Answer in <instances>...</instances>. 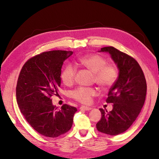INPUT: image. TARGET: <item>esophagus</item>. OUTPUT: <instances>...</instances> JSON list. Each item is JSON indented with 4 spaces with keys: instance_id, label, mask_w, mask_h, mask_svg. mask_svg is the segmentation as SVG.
I'll use <instances>...</instances> for the list:
<instances>
[{
    "instance_id": "esophagus-1",
    "label": "esophagus",
    "mask_w": 159,
    "mask_h": 159,
    "mask_svg": "<svg viewBox=\"0 0 159 159\" xmlns=\"http://www.w3.org/2000/svg\"><path fill=\"white\" fill-rule=\"evenodd\" d=\"M80 110H85V111H90L92 109V108L89 107H85V106H82L80 107Z\"/></svg>"
}]
</instances>
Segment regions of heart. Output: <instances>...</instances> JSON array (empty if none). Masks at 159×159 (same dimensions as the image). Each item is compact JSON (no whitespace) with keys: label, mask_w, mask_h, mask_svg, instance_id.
Segmentation results:
<instances>
[{"label":"heart","mask_w":159,"mask_h":159,"mask_svg":"<svg viewBox=\"0 0 159 159\" xmlns=\"http://www.w3.org/2000/svg\"><path fill=\"white\" fill-rule=\"evenodd\" d=\"M79 65L85 67L94 74L93 80L102 89H106L113 86L118 78V70L113 63H107V59L98 54H89L77 60ZM76 69L67 65L62 71L61 79L64 85L71 86L75 81ZM72 98L83 104L92 102L93 97L97 95L95 89L80 87L71 93Z\"/></svg>","instance_id":"obj_1"}]
</instances>
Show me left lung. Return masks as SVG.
Wrapping results in <instances>:
<instances>
[{"mask_svg": "<svg viewBox=\"0 0 159 159\" xmlns=\"http://www.w3.org/2000/svg\"><path fill=\"white\" fill-rule=\"evenodd\" d=\"M100 52L110 54L117 64L119 76L106 100L107 103L113 104V109L108 112L100 109L102 117L96 128L102 133L117 135L128 130L140 113L146 100V80L142 69L133 57L113 46L104 47Z\"/></svg>", "mask_w": 159, "mask_h": 159, "instance_id": "1", "label": "left lung"}]
</instances>
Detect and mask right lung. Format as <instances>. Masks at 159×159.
Here are the masks:
<instances>
[{"instance_id":"add662e5","label":"right lung","mask_w":159,"mask_h":159,"mask_svg":"<svg viewBox=\"0 0 159 159\" xmlns=\"http://www.w3.org/2000/svg\"><path fill=\"white\" fill-rule=\"evenodd\" d=\"M72 51L51 50L31 57L22 66L16 85V100L26 121L38 133L57 137L70 130L76 108L63 104L58 109L51 98L59 96L64 61Z\"/></svg>"}]
</instances>
